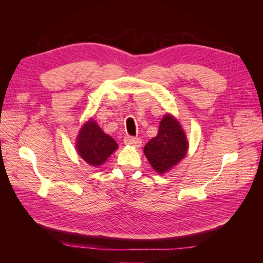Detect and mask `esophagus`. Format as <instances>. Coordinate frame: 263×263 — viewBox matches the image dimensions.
I'll use <instances>...</instances> for the list:
<instances>
[{
  "label": "esophagus",
  "mask_w": 263,
  "mask_h": 263,
  "mask_svg": "<svg viewBox=\"0 0 263 263\" xmlns=\"http://www.w3.org/2000/svg\"><path fill=\"white\" fill-rule=\"evenodd\" d=\"M124 142L126 145L134 146V147H140L141 146V140L137 137H133V136H126L124 139Z\"/></svg>",
  "instance_id": "obj_1"
}]
</instances>
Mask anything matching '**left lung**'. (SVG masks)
<instances>
[{
    "instance_id": "left-lung-1",
    "label": "left lung",
    "mask_w": 263,
    "mask_h": 263,
    "mask_svg": "<svg viewBox=\"0 0 263 263\" xmlns=\"http://www.w3.org/2000/svg\"><path fill=\"white\" fill-rule=\"evenodd\" d=\"M187 140L180 123L171 115H165L159 125L157 136L144 148L150 164L158 173L169 171L185 157Z\"/></svg>"
}]
</instances>
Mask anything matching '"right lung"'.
Listing matches in <instances>:
<instances>
[{"mask_svg": "<svg viewBox=\"0 0 263 263\" xmlns=\"http://www.w3.org/2000/svg\"><path fill=\"white\" fill-rule=\"evenodd\" d=\"M116 141L93 119L83 125L77 140L78 154L91 165H101L117 149Z\"/></svg>", "mask_w": 263, "mask_h": 263, "instance_id": "1", "label": "right lung"}]
</instances>
